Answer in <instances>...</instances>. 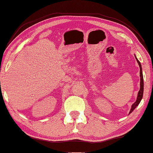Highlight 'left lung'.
Returning a JSON list of instances; mask_svg holds the SVG:
<instances>
[{"mask_svg": "<svg viewBox=\"0 0 153 153\" xmlns=\"http://www.w3.org/2000/svg\"><path fill=\"white\" fill-rule=\"evenodd\" d=\"M136 61H137V62L138 63V65H139V67H140V90L138 91V96H137V99H136V101L135 102L134 104L132 105L131 106V110L129 112V114L130 113H131L133 111L135 108H136L138 105V104H139L140 100H141V99L143 98V73H142V68H141V65H140V62L138 60V59L136 58Z\"/></svg>", "mask_w": 153, "mask_h": 153, "instance_id": "1", "label": "left lung"}]
</instances>
